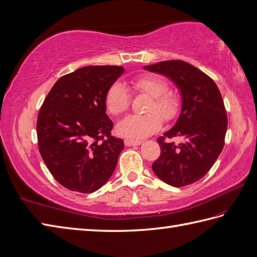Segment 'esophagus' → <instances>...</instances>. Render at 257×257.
Masks as SVG:
<instances>
[{"instance_id": "esophagus-1", "label": "esophagus", "mask_w": 257, "mask_h": 257, "mask_svg": "<svg viewBox=\"0 0 257 257\" xmlns=\"http://www.w3.org/2000/svg\"><path fill=\"white\" fill-rule=\"evenodd\" d=\"M124 144L126 146H139V145H141L142 142L137 141V140H132V139H125Z\"/></svg>"}]
</instances>
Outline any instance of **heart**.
I'll list each match as a JSON object with an SVG mask.
<instances>
[{"mask_svg": "<svg viewBox=\"0 0 257 257\" xmlns=\"http://www.w3.org/2000/svg\"><path fill=\"white\" fill-rule=\"evenodd\" d=\"M133 88L149 97L145 114L130 115L118 122L116 132L128 139H143L154 134L160 128L162 120L170 122L180 112V99L173 92L168 91V83L158 75L143 74L131 81ZM105 109L112 115H120L130 107V95L127 89L114 83L109 87L104 97Z\"/></svg>", "mask_w": 257, "mask_h": 257, "instance_id": "obj_1", "label": "heart"}]
</instances>
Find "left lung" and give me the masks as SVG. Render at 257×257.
<instances>
[{
	"mask_svg": "<svg viewBox=\"0 0 257 257\" xmlns=\"http://www.w3.org/2000/svg\"><path fill=\"white\" fill-rule=\"evenodd\" d=\"M144 68L170 78L182 96L177 123L158 137L161 154L152 168L169 185H190L210 170L223 148L228 118L221 93L208 75L184 61H162ZM176 136L184 142L176 146L165 141Z\"/></svg>",
	"mask_w": 257,
	"mask_h": 257,
	"instance_id": "obj_1",
	"label": "left lung"
}]
</instances>
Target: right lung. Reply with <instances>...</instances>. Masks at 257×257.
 <instances>
[{"label": "right lung", "instance_id": "obj_1", "mask_svg": "<svg viewBox=\"0 0 257 257\" xmlns=\"http://www.w3.org/2000/svg\"><path fill=\"white\" fill-rule=\"evenodd\" d=\"M122 66L95 65L62 76L49 91L37 120L41 157L53 178L66 189L92 193L107 183L124 148L111 135L105 113L109 87Z\"/></svg>", "mask_w": 257, "mask_h": 257}]
</instances>
